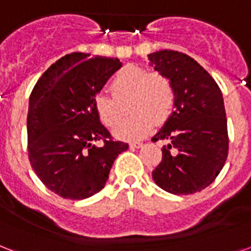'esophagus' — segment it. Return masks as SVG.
Returning <instances> with one entry per match:
<instances>
[{"instance_id": "1", "label": "esophagus", "mask_w": 251, "mask_h": 251, "mask_svg": "<svg viewBox=\"0 0 251 251\" xmlns=\"http://www.w3.org/2000/svg\"><path fill=\"white\" fill-rule=\"evenodd\" d=\"M141 146H143V143H140V141H132V143H129L131 148H140Z\"/></svg>"}]
</instances>
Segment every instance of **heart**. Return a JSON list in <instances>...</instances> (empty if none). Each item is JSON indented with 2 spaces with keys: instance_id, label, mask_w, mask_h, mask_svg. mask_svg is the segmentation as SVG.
Segmentation results:
<instances>
[{
  "instance_id": "1",
  "label": "heart",
  "mask_w": 251,
  "mask_h": 251,
  "mask_svg": "<svg viewBox=\"0 0 251 251\" xmlns=\"http://www.w3.org/2000/svg\"><path fill=\"white\" fill-rule=\"evenodd\" d=\"M112 97L98 94L94 110L105 127H115L124 116L127 104L131 115L115 129V136L123 140H137L150 132L154 123H163L172 114L176 92L167 75L147 71L137 66H127L115 75L110 84Z\"/></svg>"
}]
</instances>
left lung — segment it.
<instances>
[{"instance_id": "obj_1", "label": "left lung", "mask_w": 251, "mask_h": 251, "mask_svg": "<svg viewBox=\"0 0 251 251\" xmlns=\"http://www.w3.org/2000/svg\"><path fill=\"white\" fill-rule=\"evenodd\" d=\"M173 83L175 111L152 140H167L154 182L172 195H192L212 184L225 165L229 136L221 90L204 67L182 52L148 55Z\"/></svg>"}]
</instances>
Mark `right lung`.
I'll return each mask as SVG.
<instances>
[{
	"instance_id": "obj_1",
	"label": "right lung",
	"mask_w": 251,
	"mask_h": 251,
	"mask_svg": "<svg viewBox=\"0 0 251 251\" xmlns=\"http://www.w3.org/2000/svg\"><path fill=\"white\" fill-rule=\"evenodd\" d=\"M118 58L71 52L51 65L34 86L27 114V153L46 188L69 200L104 188L127 143L112 139L94 110V98L116 70ZM103 141L97 147L95 141Z\"/></svg>"
}]
</instances>
